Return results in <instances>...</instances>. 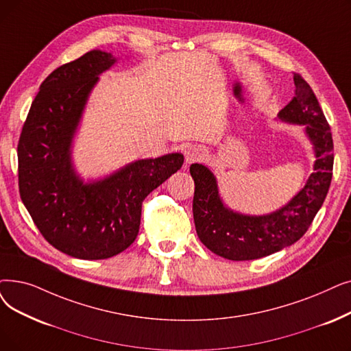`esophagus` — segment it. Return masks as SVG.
I'll return each instance as SVG.
<instances>
[{"instance_id":"obj_1","label":"esophagus","mask_w":351,"mask_h":351,"mask_svg":"<svg viewBox=\"0 0 351 351\" xmlns=\"http://www.w3.org/2000/svg\"><path fill=\"white\" fill-rule=\"evenodd\" d=\"M204 156H205V150L201 146H196V145L188 147V150L185 152V160L188 165L202 160Z\"/></svg>"}]
</instances>
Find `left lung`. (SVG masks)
Here are the masks:
<instances>
[{
	"label": "left lung",
	"instance_id": "1",
	"mask_svg": "<svg viewBox=\"0 0 351 351\" xmlns=\"http://www.w3.org/2000/svg\"><path fill=\"white\" fill-rule=\"evenodd\" d=\"M295 95L278 113L280 120L304 125L314 146V172L291 201L268 215H243L226 208L217 179L206 166L189 167L195 182L193 221L204 245L226 260H258L293 245L307 232L322 208L332 178V138L326 116L310 84L294 73Z\"/></svg>",
	"mask_w": 351,
	"mask_h": 351
}]
</instances>
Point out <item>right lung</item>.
<instances>
[{
    "label": "right lung",
    "mask_w": 351,
    "mask_h": 351,
    "mask_svg": "<svg viewBox=\"0 0 351 351\" xmlns=\"http://www.w3.org/2000/svg\"><path fill=\"white\" fill-rule=\"evenodd\" d=\"M117 60L91 50L45 79L19 141L21 201L49 243L80 260H106L139 234L142 202L184 165L169 154L126 165L101 180L84 182L71 163V142L99 74Z\"/></svg>",
    "instance_id": "1"
}]
</instances>
